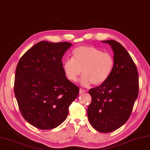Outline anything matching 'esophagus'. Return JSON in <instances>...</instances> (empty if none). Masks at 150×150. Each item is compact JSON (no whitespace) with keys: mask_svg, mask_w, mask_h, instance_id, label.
<instances>
[{"mask_svg":"<svg viewBox=\"0 0 150 150\" xmlns=\"http://www.w3.org/2000/svg\"><path fill=\"white\" fill-rule=\"evenodd\" d=\"M80 94H83V93H86V91L82 90V89H80Z\"/></svg>","mask_w":150,"mask_h":150,"instance_id":"esophagus-1","label":"esophagus"}]
</instances>
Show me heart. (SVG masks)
Masks as SVG:
<instances>
[{
  "label": "heart",
  "instance_id": "obj_1",
  "mask_svg": "<svg viewBox=\"0 0 150 150\" xmlns=\"http://www.w3.org/2000/svg\"><path fill=\"white\" fill-rule=\"evenodd\" d=\"M73 58L63 63V70L68 80L77 82L83 74V86L101 85L108 79L113 70L115 60L109 52H104L93 47L82 46L72 52Z\"/></svg>",
  "mask_w": 150,
  "mask_h": 150
}]
</instances>
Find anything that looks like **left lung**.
I'll return each mask as SVG.
<instances>
[{"label":"left lung","instance_id":"obj_1","mask_svg":"<svg viewBox=\"0 0 150 150\" xmlns=\"http://www.w3.org/2000/svg\"><path fill=\"white\" fill-rule=\"evenodd\" d=\"M102 42L111 47L115 65L108 79L89 91L91 102L88 117L96 130L108 133L122 127L129 119L138 96L139 78L134 62L121 44L115 40Z\"/></svg>","mask_w":150,"mask_h":150}]
</instances>
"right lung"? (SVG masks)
<instances>
[{"instance_id":"obj_1","label":"right lung","mask_w":150,"mask_h":150,"mask_svg":"<svg viewBox=\"0 0 150 150\" xmlns=\"http://www.w3.org/2000/svg\"><path fill=\"white\" fill-rule=\"evenodd\" d=\"M72 43H36L21 57L16 69L14 94L26 121L39 129H52L64 121L79 88L68 80L62 57Z\"/></svg>"}]
</instances>
